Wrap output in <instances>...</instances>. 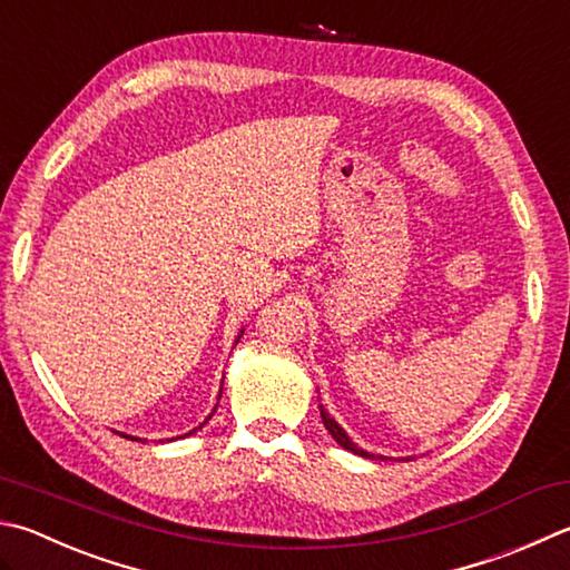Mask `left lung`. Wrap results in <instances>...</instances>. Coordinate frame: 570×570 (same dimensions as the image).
Returning a JSON list of instances; mask_svg holds the SVG:
<instances>
[{
    "instance_id": "1",
    "label": "left lung",
    "mask_w": 570,
    "mask_h": 570,
    "mask_svg": "<svg viewBox=\"0 0 570 570\" xmlns=\"http://www.w3.org/2000/svg\"><path fill=\"white\" fill-rule=\"evenodd\" d=\"M318 411H321V421H324V426H326V431L331 433V436H334V441L338 443V446H344L346 451H351V453H356V456H364V459H381V461H386V456H376V453H368V451H364V449H358L354 441H351L348 436H346V431L338 426V423L328 416V411L324 409V406H318Z\"/></svg>"
}]
</instances>
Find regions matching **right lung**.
Segmentation results:
<instances>
[{
    "mask_svg": "<svg viewBox=\"0 0 570 570\" xmlns=\"http://www.w3.org/2000/svg\"><path fill=\"white\" fill-rule=\"evenodd\" d=\"M242 334H244V331H242ZM242 334H239V336H236V344H239V338H242ZM222 386H224V381H222ZM219 399H222V393H219ZM209 419H212V416H209ZM209 419H206V421H209ZM206 421H204V423H206ZM204 423H202V426H204ZM202 426H199V429H202ZM194 431H196V429H194ZM194 431H189V433H186V436H191V433H194ZM121 436H124V433H121ZM124 439H131V436H124ZM131 441H134V439H131Z\"/></svg>",
    "mask_w": 570,
    "mask_h": 570,
    "instance_id": "right-lung-1",
    "label": "right lung"
}]
</instances>
